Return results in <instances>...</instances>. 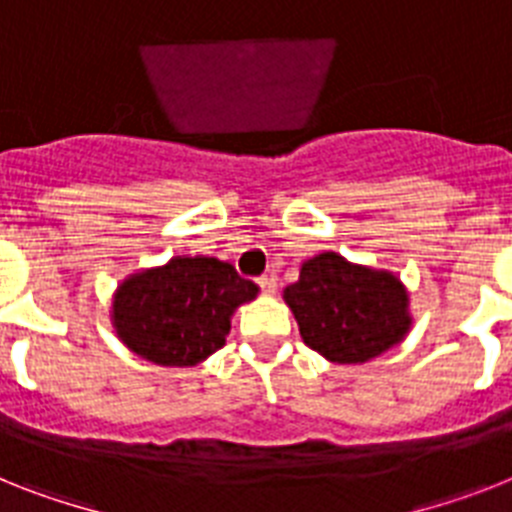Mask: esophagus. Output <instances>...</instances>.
<instances>
[{"label":"esophagus","mask_w":512,"mask_h":512,"mask_svg":"<svg viewBox=\"0 0 512 512\" xmlns=\"http://www.w3.org/2000/svg\"><path fill=\"white\" fill-rule=\"evenodd\" d=\"M259 287L264 293H274L277 290V277L274 274H264V277H259Z\"/></svg>","instance_id":"34e87169"}]
</instances>
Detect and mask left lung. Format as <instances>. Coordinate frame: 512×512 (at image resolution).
Wrapping results in <instances>:
<instances>
[{
	"instance_id": "obj_1",
	"label": "left lung",
	"mask_w": 512,
	"mask_h": 512,
	"mask_svg": "<svg viewBox=\"0 0 512 512\" xmlns=\"http://www.w3.org/2000/svg\"><path fill=\"white\" fill-rule=\"evenodd\" d=\"M308 348L332 363H366L395 348L413 319L408 290L392 272L350 264L324 251L303 261L298 282L285 287Z\"/></svg>"
}]
</instances>
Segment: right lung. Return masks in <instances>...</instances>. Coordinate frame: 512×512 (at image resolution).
<instances>
[{
    "instance_id": "add662e5",
    "label": "right lung",
    "mask_w": 512,
    "mask_h": 512,
    "mask_svg": "<svg viewBox=\"0 0 512 512\" xmlns=\"http://www.w3.org/2000/svg\"><path fill=\"white\" fill-rule=\"evenodd\" d=\"M256 295L259 287L232 264L175 256L122 280L112 301V327L146 361L196 366L225 345L235 308Z\"/></svg>"
}]
</instances>
